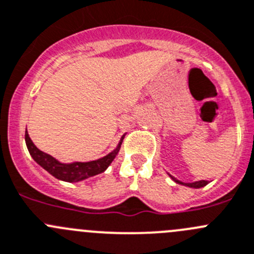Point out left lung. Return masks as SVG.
Listing matches in <instances>:
<instances>
[{
  "instance_id": "1",
  "label": "left lung",
  "mask_w": 254,
  "mask_h": 254,
  "mask_svg": "<svg viewBox=\"0 0 254 254\" xmlns=\"http://www.w3.org/2000/svg\"><path fill=\"white\" fill-rule=\"evenodd\" d=\"M172 177V176H171ZM174 179V177H172ZM175 181L177 182V184H181V185H185V186H189V187H193V189H200V187H203L206 186V185L208 184V181H205V180H202V181H196V182H191V184H185V182H181L179 181V180L174 179Z\"/></svg>"
}]
</instances>
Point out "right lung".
<instances>
[{
  "instance_id": "1",
  "label": "right lung",
  "mask_w": 254,
  "mask_h": 254,
  "mask_svg": "<svg viewBox=\"0 0 254 254\" xmlns=\"http://www.w3.org/2000/svg\"><path fill=\"white\" fill-rule=\"evenodd\" d=\"M24 139H26L27 149H28L29 154H31V156L33 157V160L37 164L41 165L44 170H47L49 174L53 175L57 179L63 180V181L67 182H77L88 179V177L94 176V175L104 172L107 170V167L112 164L113 160L115 159L118 152H119L120 145H122L124 136L122 137L117 149L110 152V154H108L107 156L102 157L99 160H95V161L73 162V164H61L54 157H52L51 155L41 151L32 142L31 137L28 136V132L27 131L24 134Z\"/></svg>"
}]
</instances>
